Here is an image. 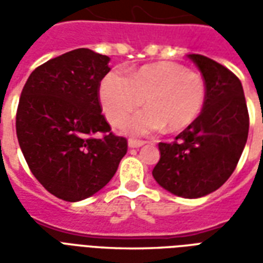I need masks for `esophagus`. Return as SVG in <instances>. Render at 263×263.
Listing matches in <instances>:
<instances>
[{
    "mask_svg": "<svg viewBox=\"0 0 263 263\" xmlns=\"http://www.w3.org/2000/svg\"><path fill=\"white\" fill-rule=\"evenodd\" d=\"M142 145H145L143 141H138V139H132V138L128 141V146H129V148H139V146H142Z\"/></svg>",
    "mask_w": 263,
    "mask_h": 263,
    "instance_id": "1",
    "label": "esophagus"
}]
</instances>
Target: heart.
<instances>
[{
	"instance_id": "heart-1",
	"label": "heart",
	"mask_w": 263,
	"mask_h": 263,
	"mask_svg": "<svg viewBox=\"0 0 263 263\" xmlns=\"http://www.w3.org/2000/svg\"><path fill=\"white\" fill-rule=\"evenodd\" d=\"M205 96L201 76L166 62L143 66L128 77L109 71L100 83V101L112 125H120L145 98L146 109L121 126L129 135H148L165 125L171 132L187 128L201 112Z\"/></svg>"
}]
</instances>
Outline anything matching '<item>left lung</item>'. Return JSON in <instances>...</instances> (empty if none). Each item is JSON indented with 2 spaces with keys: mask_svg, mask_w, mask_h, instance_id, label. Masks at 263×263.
<instances>
[{
  "mask_svg": "<svg viewBox=\"0 0 263 263\" xmlns=\"http://www.w3.org/2000/svg\"><path fill=\"white\" fill-rule=\"evenodd\" d=\"M189 58L204 77L205 103L173 142H159L152 175L167 192L198 198L221 187L235 171L248 139L249 115L242 84L231 70L203 54Z\"/></svg>",
  "mask_w": 263,
  "mask_h": 263,
  "instance_id": "8db88e82",
  "label": "left lung"
}]
</instances>
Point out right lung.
Masks as SVG:
<instances>
[{"label":"right lung","instance_id":"1","mask_svg":"<svg viewBox=\"0 0 263 263\" xmlns=\"http://www.w3.org/2000/svg\"><path fill=\"white\" fill-rule=\"evenodd\" d=\"M109 58L90 49L48 60L21 92L16 137L32 175L65 201H80L112 179L128 151L101 114L100 83Z\"/></svg>","mask_w":263,"mask_h":263}]
</instances>
